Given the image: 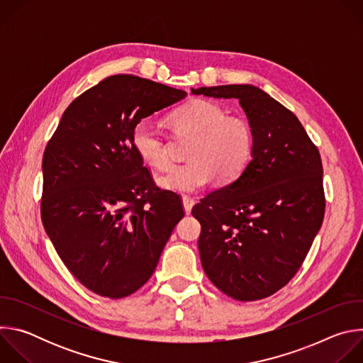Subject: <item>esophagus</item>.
<instances>
[{
    "label": "esophagus",
    "mask_w": 363,
    "mask_h": 363,
    "mask_svg": "<svg viewBox=\"0 0 363 363\" xmlns=\"http://www.w3.org/2000/svg\"><path fill=\"white\" fill-rule=\"evenodd\" d=\"M194 203H195V199H194L192 196H188V195L182 196V205H184V210H185V213H186V214H189V213H191Z\"/></svg>",
    "instance_id": "34e87169"
}]
</instances>
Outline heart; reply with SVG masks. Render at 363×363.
I'll list each match as a JSON object with an SVG mask.
<instances>
[{
	"mask_svg": "<svg viewBox=\"0 0 363 363\" xmlns=\"http://www.w3.org/2000/svg\"><path fill=\"white\" fill-rule=\"evenodd\" d=\"M175 128L192 140L189 162L177 165L158 178L162 189L191 194L208 185L216 175L224 182L234 179L248 164L252 153V130L245 119L227 116L218 103L195 99L174 112ZM132 145L138 157L155 169L169 164L168 145L150 121H139L132 130Z\"/></svg>",
	"mask_w": 363,
	"mask_h": 363,
	"instance_id": "b5f03b06",
	"label": "heart"
}]
</instances>
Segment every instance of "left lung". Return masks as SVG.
Listing matches in <instances>:
<instances>
[{
    "label": "left lung",
    "mask_w": 363,
    "mask_h": 363,
    "mask_svg": "<svg viewBox=\"0 0 363 363\" xmlns=\"http://www.w3.org/2000/svg\"><path fill=\"white\" fill-rule=\"evenodd\" d=\"M191 91L238 99L254 138L251 161L238 178L192 208L203 272L235 300L269 297L294 277L322 227L320 153L298 119L262 89L225 84Z\"/></svg>",
    "instance_id": "8db88e82"
}]
</instances>
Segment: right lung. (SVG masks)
Segmentation results:
<instances>
[{"label":"right lung","instance_id":"obj_1","mask_svg":"<svg viewBox=\"0 0 363 363\" xmlns=\"http://www.w3.org/2000/svg\"><path fill=\"white\" fill-rule=\"evenodd\" d=\"M185 96L132 74L106 77L70 103L45 146L44 230L69 272L99 296L139 290L184 217L179 196L143 167L132 130Z\"/></svg>","mask_w":363,"mask_h":363}]
</instances>
